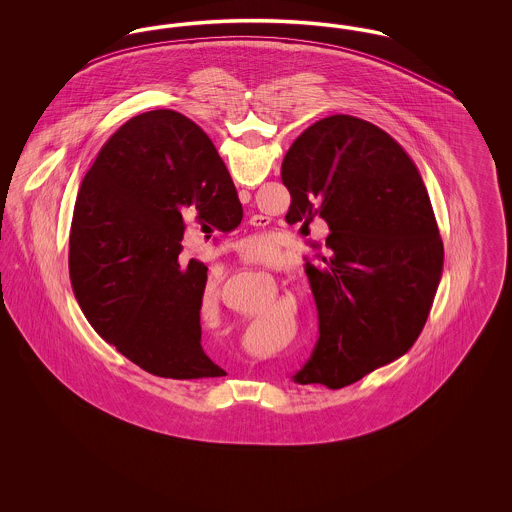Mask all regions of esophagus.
<instances>
[{
	"instance_id": "esophagus-1",
	"label": "esophagus",
	"mask_w": 512,
	"mask_h": 512,
	"mask_svg": "<svg viewBox=\"0 0 512 512\" xmlns=\"http://www.w3.org/2000/svg\"><path fill=\"white\" fill-rule=\"evenodd\" d=\"M245 194H247V192H242V194H240V195H245ZM257 219H261V217H253V219H251V222H253V224H257V222H255V220H257Z\"/></svg>"
}]
</instances>
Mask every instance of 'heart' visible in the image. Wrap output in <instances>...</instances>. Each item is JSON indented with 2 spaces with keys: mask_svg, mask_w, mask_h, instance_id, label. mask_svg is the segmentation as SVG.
<instances>
[{
  "mask_svg": "<svg viewBox=\"0 0 512 512\" xmlns=\"http://www.w3.org/2000/svg\"><path fill=\"white\" fill-rule=\"evenodd\" d=\"M245 249L249 253H261V255H272L274 253V244L270 238H261V236H255V238H249L245 242Z\"/></svg>",
  "mask_w": 512,
  "mask_h": 512,
  "instance_id": "obj_1",
  "label": "heart"
}]
</instances>
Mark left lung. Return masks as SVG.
Here are the masks:
<instances>
[{
  "mask_svg": "<svg viewBox=\"0 0 512 512\" xmlns=\"http://www.w3.org/2000/svg\"><path fill=\"white\" fill-rule=\"evenodd\" d=\"M288 224L326 220V251L305 263L318 341L295 380L330 390L405 355L430 315L443 244L413 159L372 122L332 115L288 149Z\"/></svg>",
  "mask_w": 512,
  "mask_h": 512,
  "instance_id": "1",
  "label": "left lung"
}]
</instances>
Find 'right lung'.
Instances as JSON below:
<instances>
[{
    "instance_id": "obj_1",
    "label": "right lung",
    "mask_w": 512,
    "mask_h": 512,
    "mask_svg": "<svg viewBox=\"0 0 512 512\" xmlns=\"http://www.w3.org/2000/svg\"><path fill=\"white\" fill-rule=\"evenodd\" d=\"M219 230L242 203L207 134L171 109L142 113L103 144L74 203L69 274L99 336L149 374L172 380L226 372L201 347L207 267L182 261V209Z\"/></svg>"
}]
</instances>
